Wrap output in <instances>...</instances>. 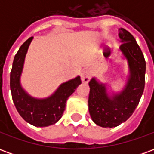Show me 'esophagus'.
Here are the masks:
<instances>
[{"label": "esophagus", "instance_id": "obj_1", "mask_svg": "<svg viewBox=\"0 0 154 154\" xmlns=\"http://www.w3.org/2000/svg\"><path fill=\"white\" fill-rule=\"evenodd\" d=\"M91 71L89 70V69L86 68V69H84V70L82 71V72L81 73V79H82V81L83 82H88L91 78Z\"/></svg>", "mask_w": 154, "mask_h": 154}]
</instances>
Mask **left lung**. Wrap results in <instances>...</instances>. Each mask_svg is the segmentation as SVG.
<instances>
[{"instance_id": "obj_1", "label": "left lung", "mask_w": 154, "mask_h": 154, "mask_svg": "<svg viewBox=\"0 0 154 154\" xmlns=\"http://www.w3.org/2000/svg\"><path fill=\"white\" fill-rule=\"evenodd\" d=\"M122 44L120 50L128 60L129 77L121 93L108 96L104 84L95 78L89 82V113L94 122L101 127H116L132 116L138 106L145 86L146 63L143 54L135 38L129 31L119 29Z\"/></svg>"}]
</instances>
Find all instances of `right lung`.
<instances>
[{"label": "right lung", "mask_w": 154, "mask_h": 154, "mask_svg": "<svg viewBox=\"0 0 154 154\" xmlns=\"http://www.w3.org/2000/svg\"><path fill=\"white\" fill-rule=\"evenodd\" d=\"M33 37L29 38L15 54L11 72L10 86L15 108L26 122L36 127H45L57 122L63 116L67 98L81 83L80 77L63 83L55 93L47 99L38 100L29 97L22 89L20 77L24 65L25 54Z\"/></svg>", "instance_id": "1"}]
</instances>
